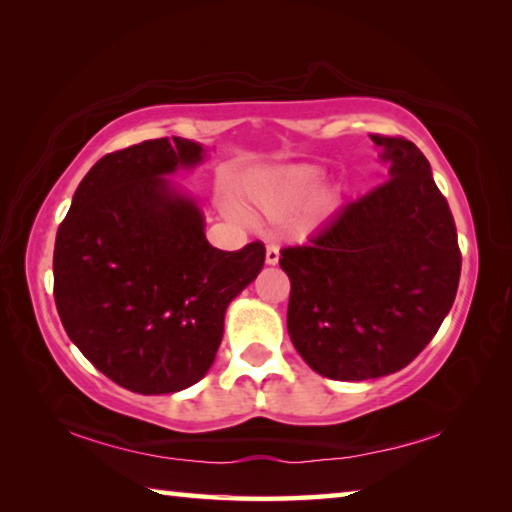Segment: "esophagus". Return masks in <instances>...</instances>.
Instances as JSON below:
<instances>
[{
  "instance_id": "34e87169",
  "label": "esophagus",
  "mask_w": 512,
  "mask_h": 512,
  "mask_svg": "<svg viewBox=\"0 0 512 512\" xmlns=\"http://www.w3.org/2000/svg\"><path fill=\"white\" fill-rule=\"evenodd\" d=\"M277 262H280V248H277L275 244H268L266 246V264L275 266Z\"/></svg>"
}]
</instances>
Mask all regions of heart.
I'll return each mask as SVG.
<instances>
[{"label": "heart", "mask_w": 512, "mask_h": 512, "mask_svg": "<svg viewBox=\"0 0 512 512\" xmlns=\"http://www.w3.org/2000/svg\"><path fill=\"white\" fill-rule=\"evenodd\" d=\"M320 187V173L314 169H291L280 176L259 180L246 192V201L255 212L282 219L314 196Z\"/></svg>", "instance_id": "1"}]
</instances>
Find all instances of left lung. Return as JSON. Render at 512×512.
<instances>
[{"mask_svg":"<svg viewBox=\"0 0 512 512\" xmlns=\"http://www.w3.org/2000/svg\"><path fill=\"white\" fill-rule=\"evenodd\" d=\"M370 140L391 180L280 257L291 341L311 370L339 381L409 366L443 325L461 277L454 216L429 160L404 137Z\"/></svg>","mask_w":512,"mask_h":512,"instance_id":"left-lung-1","label":"left lung"}]
</instances>
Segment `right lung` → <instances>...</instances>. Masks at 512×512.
<instances>
[{"label":"right lung","instance_id":"obj_1","mask_svg":"<svg viewBox=\"0 0 512 512\" xmlns=\"http://www.w3.org/2000/svg\"><path fill=\"white\" fill-rule=\"evenodd\" d=\"M203 158L185 137L103 155L56 235L54 298L67 336L140 395L178 393L205 377L225 309L264 266L262 241L214 248L201 207L167 178Z\"/></svg>","mask_w":512,"mask_h":512}]
</instances>
